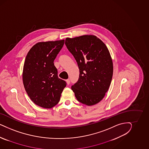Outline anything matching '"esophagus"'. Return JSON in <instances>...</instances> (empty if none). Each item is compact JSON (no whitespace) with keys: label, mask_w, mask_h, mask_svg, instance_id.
<instances>
[{"label":"esophagus","mask_w":149,"mask_h":149,"mask_svg":"<svg viewBox=\"0 0 149 149\" xmlns=\"http://www.w3.org/2000/svg\"><path fill=\"white\" fill-rule=\"evenodd\" d=\"M66 82H67V85H69V84H70V80H69V79H67V80H66Z\"/></svg>","instance_id":"1"}]
</instances>
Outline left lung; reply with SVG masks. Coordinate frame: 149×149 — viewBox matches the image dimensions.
Returning <instances> with one entry per match:
<instances>
[{
	"label": "left lung",
	"instance_id": "8db88e82",
	"mask_svg": "<svg viewBox=\"0 0 149 149\" xmlns=\"http://www.w3.org/2000/svg\"><path fill=\"white\" fill-rule=\"evenodd\" d=\"M65 44L79 68L78 81L72 86L77 100L88 106L104 98L113 75L112 59L104 42L96 36L67 38Z\"/></svg>",
	"mask_w": 149,
	"mask_h": 149
}]
</instances>
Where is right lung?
<instances>
[{
	"instance_id": "obj_1",
	"label": "right lung",
	"mask_w": 149,
	"mask_h": 149,
	"mask_svg": "<svg viewBox=\"0 0 149 149\" xmlns=\"http://www.w3.org/2000/svg\"><path fill=\"white\" fill-rule=\"evenodd\" d=\"M64 44V40L38 42L26 57L22 74L25 90L34 103L44 108L58 103L67 85L58 78L54 63Z\"/></svg>"
}]
</instances>
